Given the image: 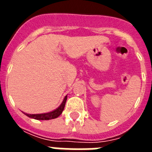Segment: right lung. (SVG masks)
<instances>
[{"mask_svg":"<svg viewBox=\"0 0 152 152\" xmlns=\"http://www.w3.org/2000/svg\"><path fill=\"white\" fill-rule=\"evenodd\" d=\"M67 100V95L64 97V100L62 102V103L60 105L58 108H57L55 110L50 112V113H39V114H28V113H24L25 115L31 118H34L36 120H50V119H54L59 117L62 113V111L64 110V106H65V102Z\"/></svg>","mask_w":152,"mask_h":152,"instance_id":"1","label":"right lung"}]
</instances>
